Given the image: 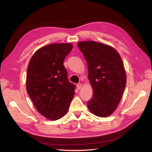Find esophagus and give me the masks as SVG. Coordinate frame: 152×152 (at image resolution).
Returning <instances> with one entry per match:
<instances>
[{
	"label": "esophagus",
	"instance_id": "34e87169",
	"mask_svg": "<svg viewBox=\"0 0 152 152\" xmlns=\"http://www.w3.org/2000/svg\"><path fill=\"white\" fill-rule=\"evenodd\" d=\"M81 87H82V84L80 83L77 84V87L78 88V89H80L81 88Z\"/></svg>",
	"mask_w": 152,
	"mask_h": 152
}]
</instances>
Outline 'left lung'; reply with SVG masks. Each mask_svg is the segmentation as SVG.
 <instances>
[{
  "mask_svg": "<svg viewBox=\"0 0 152 152\" xmlns=\"http://www.w3.org/2000/svg\"><path fill=\"white\" fill-rule=\"evenodd\" d=\"M88 67V79L93 87V97L87 107L100 117L110 115L120 102L126 86L122 60L113 48L94 41L77 44Z\"/></svg>",
  "mask_w": 152,
  "mask_h": 152,
  "instance_id": "obj_1",
  "label": "left lung"
}]
</instances>
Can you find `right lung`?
<instances>
[{"label":"right lung","mask_w":152,"mask_h":152,"mask_svg":"<svg viewBox=\"0 0 152 152\" xmlns=\"http://www.w3.org/2000/svg\"><path fill=\"white\" fill-rule=\"evenodd\" d=\"M71 44H52L34 53L27 68L26 91L38 112L51 121L63 117L75 94L63 65Z\"/></svg>","instance_id":"add662e5"}]
</instances>
